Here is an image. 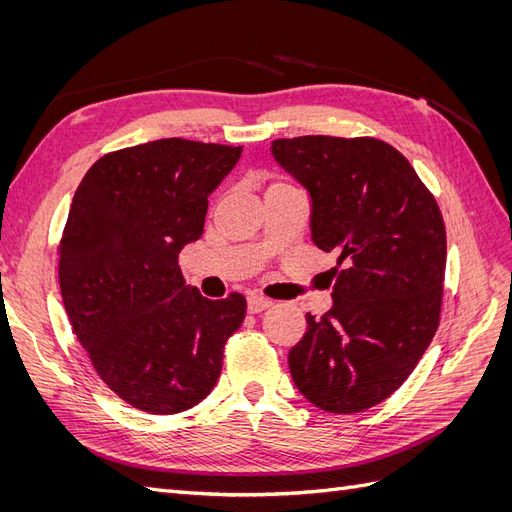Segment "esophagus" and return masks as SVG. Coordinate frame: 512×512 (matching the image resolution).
Instances as JSON below:
<instances>
[{
  "mask_svg": "<svg viewBox=\"0 0 512 512\" xmlns=\"http://www.w3.org/2000/svg\"><path fill=\"white\" fill-rule=\"evenodd\" d=\"M273 303L269 301V299H265V297H250L247 299V312L250 314H260V312H265V309H269Z\"/></svg>",
  "mask_w": 512,
  "mask_h": 512,
  "instance_id": "esophagus-1",
  "label": "esophagus"
}]
</instances>
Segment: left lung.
<instances>
[{
  "label": "left lung",
  "instance_id": "left-lung-1",
  "mask_svg": "<svg viewBox=\"0 0 512 512\" xmlns=\"http://www.w3.org/2000/svg\"><path fill=\"white\" fill-rule=\"evenodd\" d=\"M271 156L309 196V230L337 265L333 305L305 316L290 376L316 408L354 414L412 374L440 322L446 232L410 162L378 138H277Z\"/></svg>",
  "mask_w": 512,
  "mask_h": 512
}]
</instances>
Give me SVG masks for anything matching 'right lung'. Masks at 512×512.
Returning a JSON list of instances; mask_svg holds the SVG:
<instances>
[{"label": "right lung", "instance_id": "add662e5", "mask_svg": "<svg viewBox=\"0 0 512 512\" xmlns=\"http://www.w3.org/2000/svg\"><path fill=\"white\" fill-rule=\"evenodd\" d=\"M243 147L162 138L100 158L76 188L59 245V288L104 384L149 414L203 401L220 378L245 299L183 282L179 252L203 235L209 196Z\"/></svg>", "mask_w": 512, "mask_h": 512}]
</instances>
